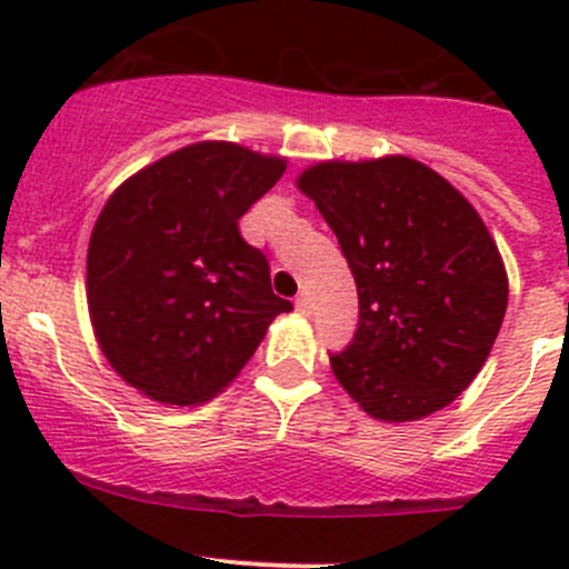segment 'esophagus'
<instances>
[{
    "label": "esophagus",
    "mask_w": 569,
    "mask_h": 569,
    "mask_svg": "<svg viewBox=\"0 0 569 569\" xmlns=\"http://www.w3.org/2000/svg\"><path fill=\"white\" fill-rule=\"evenodd\" d=\"M295 308H297V311L302 313V317H308V313H311V300H308V295H300V297H297V300H295Z\"/></svg>",
    "instance_id": "esophagus-1"
}]
</instances>
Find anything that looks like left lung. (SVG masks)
Instances as JSON below:
<instances>
[{"mask_svg":"<svg viewBox=\"0 0 569 569\" xmlns=\"http://www.w3.org/2000/svg\"><path fill=\"white\" fill-rule=\"evenodd\" d=\"M297 187L338 237L358 286V330L330 352L343 391L391 423L451 405L485 366L509 297L473 206L407 157L321 162Z\"/></svg>","mask_w":569,"mask_h":569,"instance_id":"8db88e82","label":"left lung"}]
</instances>
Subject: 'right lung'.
<instances>
[{"label":"right lung","mask_w":569,"mask_h":569,"mask_svg":"<svg viewBox=\"0 0 569 569\" xmlns=\"http://www.w3.org/2000/svg\"><path fill=\"white\" fill-rule=\"evenodd\" d=\"M286 162L194 142L120 183L88 248V308L112 369L162 405H200L242 371L289 313L239 220Z\"/></svg>","instance_id":"1"}]
</instances>
